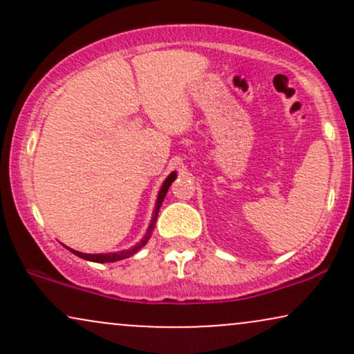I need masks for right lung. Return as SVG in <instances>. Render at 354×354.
Returning a JSON list of instances; mask_svg holds the SVG:
<instances>
[{
	"mask_svg": "<svg viewBox=\"0 0 354 354\" xmlns=\"http://www.w3.org/2000/svg\"><path fill=\"white\" fill-rule=\"evenodd\" d=\"M176 180V171H173L171 174H169L168 178H166L163 186H161L160 193H158V198H156V206H154V213H153V219L151 223H149V228L148 231H146L145 238L141 239L140 243H138L136 246H133L131 250H126V251H118V253H101V254H86V253H80V251H75L71 250V248H68V250L71 251L73 254L80 256V258L83 259H88V261H95V263H113V261H120V259H124V258H129V256H133L135 253H138V251L143 248L146 243H148V239L151 238V233L154 230V225H156V218H158V211H160V206L161 203H163L166 193H168L169 186H171V183Z\"/></svg>",
	"mask_w": 354,
	"mask_h": 354,
	"instance_id": "1",
	"label": "right lung"
}]
</instances>
